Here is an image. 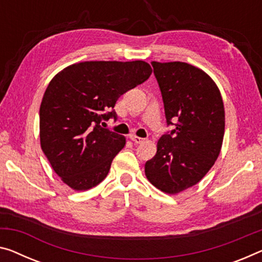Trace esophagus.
I'll list each match as a JSON object with an SVG mask.
<instances>
[{
  "label": "esophagus",
  "mask_w": 262,
  "mask_h": 262,
  "mask_svg": "<svg viewBox=\"0 0 262 262\" xmlns=\"http://www.w3.org/2000/svg\"><path fill=\"white\" fill-rule=\"evenodd\" d=\"M130 139L136 144H142L145 140L144 138H140V137H137V136H130Z\"/></svg>",
  "instance_id": "1"
}]
</instances>
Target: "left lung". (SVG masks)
Instances as JSON below:
<instances>
[{"label": "left lung", "mask_w": 262, "mask_h": 262, "mask_svg": "<svg viewBox=\"0 0 262 262\" xmlns=\"http://www.w3.org/2000/svg\"><path fill=\"white\" fill-rule=\"evenodd\" d=\"M151 64L167 125L176 127L160 137L145 174L158 190L177 194L198 184L218 158L225 134L224 103L214 80L199 68L184 62Z\"/></svg>", "instance_id": "left-lung-1"}]
</instances>
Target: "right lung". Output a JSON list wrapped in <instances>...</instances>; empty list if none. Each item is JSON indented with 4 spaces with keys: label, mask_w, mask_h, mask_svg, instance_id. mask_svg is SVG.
Masks as SVG:
<instances>
[{
    "label": "right lung",
    "mask_w": 262,
    "mask_h": 262,
    "mask_svg": "<svg viewBox=\"0 0 262 262\" xmlns=\"http://www.w3.org/2000/svg\"><path fill=\"white\" fill-rule=\"evenodd\" d=\"M151 74L144 61H90L67 67L50 80L39 107L41 147L72 190H89L105 179L125 137L100 122L117 118V99Z\"/></svg>",
    "instance_id": "obj_1"
}]
</instances>
